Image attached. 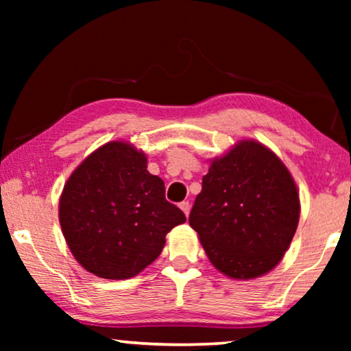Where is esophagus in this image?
I'll return each mask as SVG.
<instances>
[{"mask_svg": "<svg viewBox=\"0 0 351 351\" xmlns=\"http://www.w3.org/2000/svg\"><path fill=\"white\" fill-rule=\"evenodd\" d=\"M180 207H181V210L186 213V217H189V213H190V203H189V201H182Z\"/></svg>", "mask_w": 351, "mask_h": 351, "instance_id": "obj_1", "label": "esophagus"}]
</instances>
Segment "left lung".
I'll use <instances>...</instances> for the list:
<instances>
[{"instance_id":"left-lung-1","label":"left lung","mask_w":351,"mask_h":351,"mask_svg":"<svg viewBox=\"0 0 351 351\" xmlns=\"http://www.w3.org/2000/svg\"><path fill=\"white\" fill-rule=\"evenodd\" d=\"M299 213V193L288 169L269 148L243 141L212 161L189 223L218 271L247 280L282 260Z\"/></svg>"}]
</instances>
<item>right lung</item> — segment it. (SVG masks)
Listing matches in <instances>:
<instances>
[{
  "mask_svg": "<svg viewBox=\"0 0 351 351\" xmlns=\"http://www.w3.org/2000/svg\"><path fill=\"white\" fill-rule=\"evenodd\" d=\"M58 218L71 252L110 280L134 277L159 257L165 235L186 221L165 199L164 181L127 142L91 153L64 184Z\"/></svg>",
  "mask_w": 351,
  "mask_h": 351,
  "instance_id": "right-lung-1",
  "label": "right lung"
}]
</instances>
